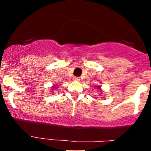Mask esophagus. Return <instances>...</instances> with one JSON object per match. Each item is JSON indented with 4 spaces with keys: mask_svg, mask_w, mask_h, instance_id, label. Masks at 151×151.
Segmentation results:
<instances>
[{
    "mask_svg": "<svg viewBox=\"0 0 151 151\" xmlns=\"http://www.w3.org/2000/svg\"><path fill=\"white\" fill-rule=\"evenodd\" d=\"M73 79H74L75 81H79V78H78V77H74Z\"/></svg>",
    "mask_w": 151,
    "mask_h": 151,
    "instance_id": "34e87169",
    "label": "esophagus"
}]
</instances>
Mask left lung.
<instances>
[{"instance_id":"8db88e82","label":"left lung","mask_w":151,"mask_h":151,"mask_svg":"<svg viewBox=\"0 0 151 151\" xmlns=\"http://www.w3.org/2000/svg\"><path fill=\"white\" fill-rule=\"evenodd\" d=\"M98 88H100V87H98Z\"/></svg>"}]
</instances>
